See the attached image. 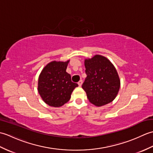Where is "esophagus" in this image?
Returning a JSON list of instances; mask_svg holds the SVG:
<instances>
[{
  "instance_id": "34e87169",
  "label": "esophagus",
  "mask_w": 153,
  "mask_h": 153,
  "mask_svg": "<svg viewBox=\"0 0 153 153\" xmlns=\"http://www.w3.org/2000/svg\"><path fill=\"white\" fill-rule=\"evenodd\" d=\"M82 83H83V80H82V79H80V80L79 81V82H78V85H79V87L82 86Z\"/></svg>"
}]
</instances>
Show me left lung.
Segmentation results:
<instances>
[{
  "label": "left lung",
  "mask_w": 153,
  "mask_h": 153,
  "mask_svg": "<svg viewBox=\"0 0 153 153\" xmlns=\"http://www.w3.org/2000/svg\"><path fill=\"white\" fill-rule=\"evenodd\" d=\"M87 77L82 85L87 99L100 106L111 102L118 94L120 81L115 67L106 58L95 55L85 60Z\"/></svg>",
  "instance_id": "8db88e82"
}]
</instances>
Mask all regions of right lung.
I'll use <instances>...</instances> for the list:
<instances>
[{
  "label": "right lung",
  "instance_id": "1",
  "mask_svg": "<svg viewBox=\"0 0 153 153\" xmlns=\"http://www.w3.org/2000/svg\"><path fill=\"white\" fill-rule=\"evenodd\" d=\"M67 62L53 61L45 66L39 77L38 91L48 105L59 107L71 98L74 89L78 86L71 80V76L66 70Z\"/></svg>",
  "mask_w": 153,
  "mask_h": 153
}]
</instances>
